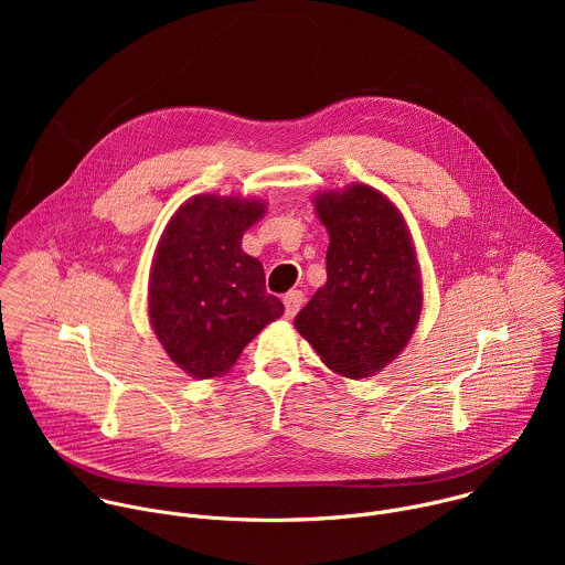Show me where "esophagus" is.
<instances>
[{
  "label": "esophagus",
  "mask_w": 565,
  "mask_h": 565,
  "mask_svg": "<svg viewBox=\"0 0 565 565\" xmlns=\"http://www.w3.org/2000/svg\"><path fill=\"white\" fill-rule=\"evenodd\" d=\"M301 303H303V292H301V290H290V292H286V297H284L286 317H295L297 310L301 308Z\"/></svg>",
  "instance_id": "34e87169"
}]
</instances>
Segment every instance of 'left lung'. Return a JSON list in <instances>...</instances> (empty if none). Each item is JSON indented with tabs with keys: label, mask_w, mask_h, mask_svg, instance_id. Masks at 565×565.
Instances as JSON below:
<instances>
[{
	"label": "left lung",
	"mask_w": 565,
	"mask_h": 565,
	"mask_svg": "<svg viewBox=\"0 0 565 565\" xmlns=\"http://www.w3.org/2000/svg\"><path fill=\"white\" fill-rule=\"evenodd\" d=\"M329 230L327 284L295 317V329L335 373L360 380L391 364L412 340L423 281L412 232L377 190L353 183L315 196Z\"/></svg>",
	"instance_id": "obj_1"
}]
</instances>
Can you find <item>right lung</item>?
Masks as SVG:
<instances>
[{
	"instance_id": "add662e5",
	"label": "right lung",
	"mask_w": 565,
	"mask_h": 565,
	"mask_svg": "<svg viewBox=\"0 0 565 565\" xmlns=\"http://www.w3.org/2000/svg\"><path fill=\"white\" fill-rule=\"evenodd\" d=\"M266 203L196 194L170 218L151 262L149 321L188 375H223L284 303L266 292L259 259L241 250Z\"/></svg>"
}]
</instances>
